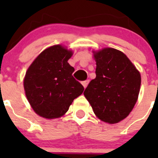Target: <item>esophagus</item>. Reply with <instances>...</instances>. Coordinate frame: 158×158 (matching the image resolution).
Listing matches in <instances>:
<instances>
[{"mask_svg": "<svg viewBox=\"0 0 158 158\" xmlns=\"http://www.w3.org/2000/svg\"><path fill=\"white\" fill-rule=\"evenodd\" d=\"M89 80L84 81H82V82H81L82 85L84 86V88H85H85L87 87V85H88V84H89Z\"/></svg>", "mask_w": 158, "mask_h": 158, "instance_id": "34e87169", "label": "esophagus"}]
</instances>
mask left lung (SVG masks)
<instances>
[{"instance_id": "8db88e82", "label": "left lung", "mask_w": 158, "mask_h": 158, "mask_svg": "<svg viewBox=\"0 0 158 158\" xmlns=\"http://www.w3.org/2000/svg\"><path fill=\"white\" fill-rule=\"evenodd\" d=\"M96 78L84 92L100 120L116 123L130 114L136 104L141 76L123 52L104 48L94 54Z\"/></svg>"}]
</instances>
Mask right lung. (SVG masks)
Here are the masks:
<instances>
[{
  "label": "right lung",
  "mask_w": 158,
  "mask_h": 158,
  "mask_svg": "<svg viewBox=\"0 0 158 158\" xmlns=\"http://www.w3.org/2000/svg\"><path fill=\"white\" fill-rule=\"evenodd\" d=\"M73 52L61 45L43 51L26 72L23 87L35 113L46 118H59L69 110L84 87L73 77L74 68L68 63Z\"/></svg>",
  "instance_id": "right-lung-1"
}]
</instances>
